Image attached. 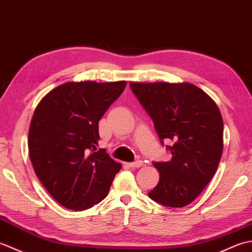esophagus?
Listing matches in <instances>:
<instances>
[{"label":"esophagus","instance_id":"esophagus-1","mask_svg":"<svg viewBox=\"0 0 252 252\" xmlns=\"http://www.w3.org/2000/svg\"><path fill=\"white\" fill-rule=\"evenodd\" d=\"M127 165H129V167L132 168V169H136V168L142 167V165H143V161H142V160H136V161H134V162L127 163Z\"/></svg>","mask_w":252,"mask_h":252}]
</instances>
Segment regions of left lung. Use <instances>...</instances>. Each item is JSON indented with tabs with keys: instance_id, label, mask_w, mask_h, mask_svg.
I'll list each match as a JSON object with an SVG mask.
<instances>
[{
	"instance_id": "8db88e82",
	"label": "left lung",
	"mask_w": 252,
	"mask_h": 252,
	"mask_svg": "<svg viewBox=\"0 0 252 252\" xmlns=\"http://www.w3.org/2000/svg\"><path fill=\"white\" fill-rule=\"evenodd\" d=\"M132 93L152 118L160 143L172 155L154 161L159 183L151 199L171 208L195 200L215 175L223 152L221 112L209 96L189 83H130Z\"/></svg>"
}]
</instances>
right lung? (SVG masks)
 <instances>
[{
	"mask_svg": "<svg viewBox=\"0 0 252 252\" xmlns=\"http://www.w3.org/2000/svg\"><path fill=\"white\" fill-rule=\"evenodd\" d=\"M126 82H68L36 106L28 146L34 172L63 207L83 211L107 196L121 163L98 146V121Z\"/></svg>",
	"mask_w": 252,
	"mask_h": 252,
	"instance_id": "obj_1",
	"label": "right lung"
}]
</instances>
